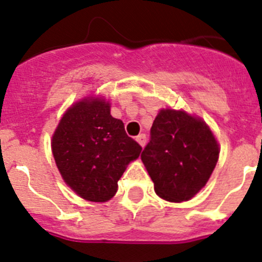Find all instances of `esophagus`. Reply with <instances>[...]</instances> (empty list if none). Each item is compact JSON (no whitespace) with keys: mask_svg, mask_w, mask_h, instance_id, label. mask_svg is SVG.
<instances>
[{"mask_svg":"<svg viewBox=\"0 0 262 262\" xmlns=\"http://www.w3.org/2000/svg\"><path fill=\"white\" fill-rule=\"evenodd\" d=\"M136 141L139 142V144L141 145V146H144V145L146 144V135H145V134H140L139 136L136 137Z\"/></svg>","mask_w":262,"mask_h":262,"instance_id":"34e87169","label":"esophagus"}]
</instances>
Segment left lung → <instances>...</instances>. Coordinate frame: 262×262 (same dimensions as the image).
<instances>
[{
    "label": "left lung",
    "instance_id": "left-lung-1",
    "mask_svg": "<svg viewBox=\"0 0 262 262\" xmlns=\"http://www.w3.org/2000/svg\"><path fill=\"white\" fill-rule=\"evenodd\" d=\"M218 157V142L206 123L173 110L160 111L141 152L157 195L173 203L190 200L206 185Z\"/></svg>",
    "mask_w": 262,
    "mask_h": 262
}]
</instances>
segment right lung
I'll return each mask as SVG.
<instances>
[{
  "label": "right lung",
  "instance_id": "1",
  "mask_svg": "<svg viewBox=\"0 0 262 262\" xmlns=\"http://www.w3.org/2000/svg\"><path fill=\"white\" fill-rule=\"evenodd\" d=\"M110 103L81 100L63 115L52 137V151L64 182L82 199L104 203L117 192L126 165L142 147L111 116Z\"/></svg>",
  "mask_w": 262,
  "mask_h": 262
}]
</instances>
